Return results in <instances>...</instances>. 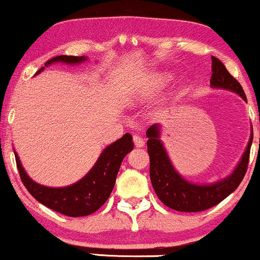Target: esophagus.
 I'll return each instance as SVG.
<instances>
[{
	"instance_id": "esophagus-1",
	"label": "esophagus",
	"mask_w": 260,
	"mask_h": 260,
	"mask_svg": "<svg viewBox=\"0 0 260 260\" xmlns=\"http://www.w3.org/2000/svg\"><path fill=\"white\" fill-rule=\"evenodd\" d=\"M133 142H135L136 147H138V148L144 147V141H143V138H142V137L133 136Z\"/></svg>"
}]
</instances>
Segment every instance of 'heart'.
<instances>
[{
	"mask_svg": "<svg viewBox=\"0 0 260 260\" xmlns=\"http://www.w3.org/2000/svg\"><path fill=\"white\" fill-rule=\"evenodd\" d=\"M168 76H165V75H162V76H159V79H158V84L160 85V86H162V85H165L168 82Z\"/></svg>",
	"mask_w": 260,
	"mask_h": 260,
	"instance_id": "b5f03b06",
	"label": "heart"
}]
</instances>
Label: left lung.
I'll use <instances>...</instances> for the list:
<instances>
[{"instance_id":"1","label":"left lung","mask_w":260,"mask_h":260,"mask_svg":"<svg viewBox=\"0 0 260 260\" xmlns=\"http://www.w3.org/2000/svg\"><path fill=\"white\" fill-rule=\"evenodd\" d=\"M212 59V75L210 85L213 88L232 91L247 101L246 93L241 84L228 73L226 67L215 56ZM161 127L155 123L147 129V147L150 159V181L158 198L165 206L181 212H200L216 206L222 200L235 191L243 180L249 160L250 145L253 142V129L250 128V137L246 150L241 160L236 165L230 175L217 181L207 184H195L186 180L174 168L167 149L162 144Z\"/></svg>"}]
</instances>
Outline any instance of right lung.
I'll return each mask as SVG.
<instances>
[{
	"label": "right lung",
	"instance_id": "right-lung-1",
	"mask_svg": "<svg viewBox=\"0 0 260 260\" xmlns=\"http://www.w3.org/2000/svg\"><path fill=\"white\" fill-rule=\"evenodd\" d=\"M86 60V56H54L45 62L44 67L37 71L36 75L42 73L45 67H49L55 62L78 65ZM132 149V136L125 133L122 138L117 139L102 150L98 161L84 178L62 187H50L36 182L25 173L18 154L14 152V155H16L17 168L22 182L37 201L69 217H82L98 211L107 201L115 187L116 176L118 174L121 162Z\"/></svg>",
	"mask_w": 260,
	"mask_h": 260
}]
</instances>
